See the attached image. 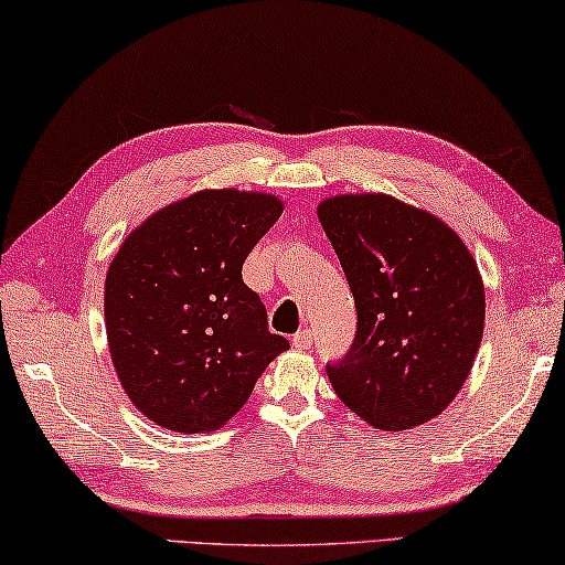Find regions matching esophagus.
Segmentation results:
<instances>
[{
  "label": "esophagus",
  "instance_id": "esophagus-1",
  "mask_svg": "<svg viewBox=\"0 0 565 565\" xmlns=\"http://www.w3.org/2000/svg\"><path fill=\"white\" fill-rule=\"evenodd\" d=\"M292 348L300 350V352L310 350V348H312V332H310V330H300V332L292 338Z\"/></svg>",
  "mask_w": 565,
  "mask_h": 565
}]
</instances>
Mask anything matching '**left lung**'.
<instances>
[{"instance_id":"obj_1","label":"left lung","mask_w":565,"mask_h":565,"mask_svg":"<svg viewBox=\"0 0 565 565\" xmlns=\"http://www.w3.org/2000/svg\"><path fill=\"white\" fill-rule=\"evenodd\" d=\"M318 217L358 305L332 390L367 424L404 431L449 407L477 358L487 295L451 227L387 193L324 198Z\"/></svg>"}]
</instances>
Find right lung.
<instances>
[{"label": "right lung", "mask_w": 565, "mask_h": 565, "mask_svg": "<svg viewBox=\"0 0 565 565\" xmlns=\"http://www.w3.org/2000/svg\"><path fill=\"white\" fill-rule=\"evenodd\" d=\"M280 213L277 195L205 188L148 215L118 247L104 285L108 352L128 399L158 427H223L290 350L243 282L245 257Z\"/></svg>", "instance_id": "obj_1"}]
</instances>
